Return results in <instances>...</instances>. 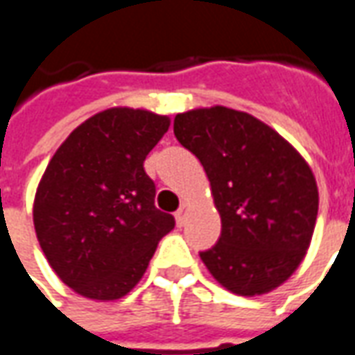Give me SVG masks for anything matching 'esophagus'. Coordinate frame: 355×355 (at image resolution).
<instances>
[{"label": "esophagus", "instance_id": "obj_1", "mask_svg": "<svg viewBox=\"0 0 355 355\" xmlns=\"http://www.w3.org/2000/svg\"><path fill=\"white\" fill-rule=\"evenodd\" d=\"M187 210H189V205H187V202H183L182 207L178 209V212H175V222H178V226H183V224H185V220H187Z\"/></svg>", "mask_w": 355, "mask_h": 355}]
</instances>
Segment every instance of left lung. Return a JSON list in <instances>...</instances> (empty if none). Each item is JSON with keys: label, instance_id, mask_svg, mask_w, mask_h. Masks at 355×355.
I'll return each instance as SVG.
<instances>
[{"label": "left lung", "instance_id": "1", "mask_svg": "<svg viewBox=\"0 0 355 355\" xmlns=\"http://www.w3.org/2000/svg\"><path fill=\"white\" fill-rule=\"evenodd\" d=\"M173 135L202 164L222 220L218 241L199 253L210 275L238 295L275 290L311 241L319 210L311 168L275 129L224 106L178 114Z\"/></svg>", "mask_w": 355, "mask_h": 355}]
</instances>
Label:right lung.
<instances>
[{
  "label": "right lung",
  "mask_w": 355,
  "mask_h": 355,
  "mask_svg": "<svg viewBox=\"0 0 355 355\" xmlns=\"http://www.w3.org/2000/svg\"><path fill=\"white\" fill-rule=\"evenodd\" d=\"M168 127V117L146 110H104L80 123L48 164L34 199L36 238L77 294L123 297L175 226L172 214L154 207L156 187L143 168Z\"/></svg>",
  "instance_id": "add662e5"
}]
</instances>
